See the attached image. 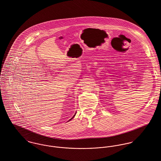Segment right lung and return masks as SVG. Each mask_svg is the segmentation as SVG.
Instances as JSON below:
<instances>
[{"label": "right lung", "instance_id": "1", "mask_svg": "<svg viewBox=\"0 0 161 161\" xmlns=\"http://www.w3.org/2000/svg\"><path fill=\"white\" fill-rule=\"evenodd\" d=\"M75 114H74V116L73 117H72V118H71V119H70L69 120H71V119H73V117H74V116H75Z\"/></svg>", "mask_w": 161, "mask_h": 161}]
</instances>
